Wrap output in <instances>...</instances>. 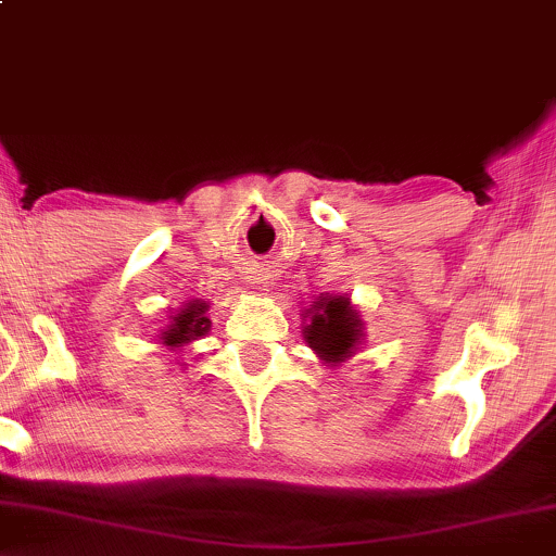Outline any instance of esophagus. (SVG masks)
<instances>
[{
  "label": "esophagus",
  "instance_id": "34e87169",
  "mask_svg": "<svg viewBox=\"0 0 556 556\" xmlns=\"http://www.w3.org/2000/svg\"><path fill=\"white\" fill-rule=\"evenodd\" d=\"M254 283H260V280H254Z\"/></svg>",
  "mask_w": 556,
  "mask_h": 556
}]
</instances>
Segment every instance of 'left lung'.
Wrapping results in <instances>:
<instances>
[{"mask_svg":"<svg viewBox=\"0 0 556 556\" xmlns=\"http://www.w3.org/2000/svg\"><path fill=\"white\" fill-rule=\"evenodd\" d=\"M304 317H307L302 328L304 341L323 365L336 367L341 362L352 359L362 341H365L362 339L365 323H362L359 312L354 309L349 296H317L309 304V309L304 312Z\"/></svg>","mask_w":556,"mask_h":556,"instance_id":"left-lung-1","label":"left lung"}]
</instances>
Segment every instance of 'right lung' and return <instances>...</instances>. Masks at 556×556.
Wrapping results in <instances>:
<instances>
[{
	"label": "right lung",
	"mask_w": 556,
	"mask_h": 556,
	"mask_svg": "<svg viewBox=\"0 0 556 556\" xmlns=\"http://www.w3.org/2000/svg\"><path fill=\"white\" fill-rule=\"evenodd\" d=\"M207 309L210 304L202 302V299H189L186 304H180L176 312H170V323L157 333L160 344L170 349V352H180L184 346L194 344L197 339L207 336L212 326Z\"/></svg>",
	"instance_id": "right-lung-1"
}]
</instances>
